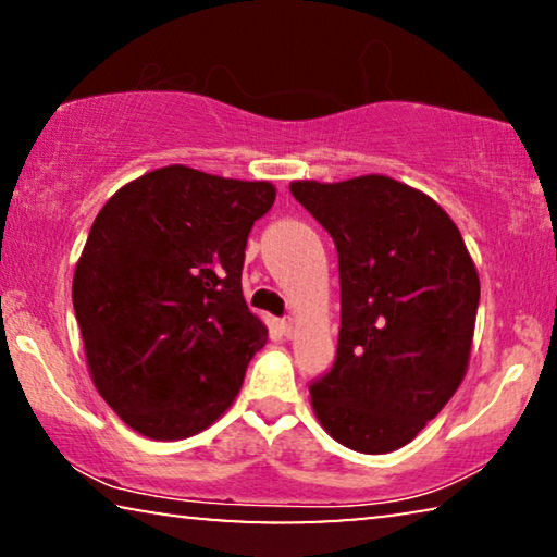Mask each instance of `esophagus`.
<instances>
[{"label":"esophagus","instance_id":"34e87169","mask_svg":"<svg viewBox=\"0 0 557 557\" xmlns=\"http://www.w3.org/2000/svg\"><path fill=\"white\" fill-rule=\"evenodd\" d=\"M280 332L285 337H293L295 335V320L293 318H282L280 320Z\"/></svg>","mask_w":557,"mask_h":557}]
</instances>
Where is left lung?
Instances as JSON below:
<instances>
[{
  "mask_svg": "<svg viewBox=\"0 0 557 557\" xmlns=\"http://www.w3.org/2000/svg\"><path fill=\"white\" fill-rule=\"evenodd\" d=\"M289 193L327 230L339 264L337 355L310 383L314 414L350 450L393 453L462 383L475 264L443 207L383 174L293 182Z\"/></svg>",
  "mask_w": 557,
  "mask_h": 557,
  "instance_id": "left-lung-1",
  "label": "left lung"
}]
</instances>
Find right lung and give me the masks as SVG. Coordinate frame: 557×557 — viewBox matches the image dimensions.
Returning a JSON list of instances; mask_svg holds the SVG:
<instances>
[{
  "mask_svg": "<svg viewBox=\"0 0 557 557\" xmlns=\"http://www.w3.org/2000/svg\"><path fill=\"white\" fill-rule=\"evenodd\" d=\"M272 202L270 182L172 164L99 210L72 302L99 395L139 435H195L243 387L268 343L243 297L245 247Z\"/></svg>",
  "mask_w": 557,
  "mask_h": 557,
  "instance_id": "obj_1",
  "label": "right lung"
}]
</instances>
